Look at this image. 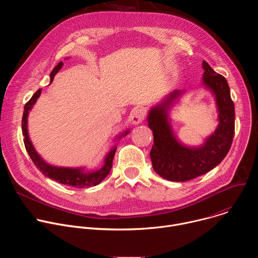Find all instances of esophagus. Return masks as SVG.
<instances>
[{"instance_id": "1", "label": "esophagus", "mask_w": 258, "mask_h": 258, "mask_svg": "<svg viewBox=\"0 0 258 258\" xmlns=\"http://www.w3.org/2000/svg\"><path fill=\"white\" fill-rule=\"evenodd\" d=\"M145 116H146V111H145L143 108L136 109L135 111L133 112V114H132V122H133V124L137 125V124L142 123L143 120L145 119Z\"/></svg>"}]
</instances>
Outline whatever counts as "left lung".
Masks as SVG:
<instances>
[{
  "mask_svg": "<svg viewBox=\"0 0 258 258\" xmlns=\"http://www.w3.org/2000/svg\"><path fill=\"white\" fill-rule=\"evenodd\" d=\"M202 86L214 97L218 125L200 146L183 145L174 135L169 121L171 107L186 93L175 90L153 106L147 116L153 132L150 151L153 169L171 181H186L200 176L218 165L227 156L235 134V106L227 80L203 61Z\"/></svg>",
  "mask_w": 258,
  "mask_h": 258,
  "instance_id": "obj_1",
  "label": "left lung"
}]
</instances>
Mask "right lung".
<instances>
[{
	"label": "right lung",
	"instance_id": "add662e5",
	"mask_svg": "<svg viewBox=\"0 0 258 258\" xmlns=\"http://www.w3.org/2000/svg\"><path fill=\"white\" fill-rule=\"evenodd\" d=\"M63 62H59L57 66L54 67L52 70L51 75H50V81L53 82L54 77L57 75V72L62 68ZM42 89L36 91L31 99L25 104L24 106V111H23V116H22V135L24 137L23 142L25 145L26 151L28 155L30 156L32 162L34 165L38 167L43 174L48 176L51 179H54L60 183H63V185L66 186H71V187H76V188H86V187H92V186H97L99 183L109 174L110 169L112 167V161L115 155V151L117 146L114 145L111 150H110L106 156L104 157V164L101 168L96 169V170H87L85 167H62V166H54L52 164H49L46 162L41 155L35 151L34 147L30 141L29 135H28V128H27V121H28V113L30 110L32 109L33 105L35 104L36 100L39 99L41 96ZM130 133V130H126L124 133L120 134L116 140H119L120 138L126 136Z\"/></svg>",
	"mask_w": 258,
	"mask_h": 258
}]
</instances>
